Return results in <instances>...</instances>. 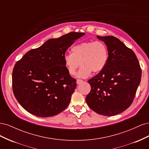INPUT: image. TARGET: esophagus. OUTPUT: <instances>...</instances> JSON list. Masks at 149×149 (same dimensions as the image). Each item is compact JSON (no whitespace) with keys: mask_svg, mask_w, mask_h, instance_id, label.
<instances>
[{"mask_svg":"<svg viewBox=\"0 0 149 149\" xmlns=\"http://www.w3.org/2000/svg\"><path fill=\"white\" fill-rule=\"evenodd\" d=\"M83 81L82 79H77V81H76V83H77V84H80V83H83Z\"/></svg>","mask_w":149,"mask_h":149,"instance_id":"esophagus-1","label":"esophagus"}]
</instances>
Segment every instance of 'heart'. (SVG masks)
<instances>
[{
  "label": "heart",
  "mask_w": 149,
  "mask_h": 149,
  "mask_svg": "<svg viewBox=\"0 0 149 149\" xmlns=\"http://www.w3.org/2000/svg\"><path fill=\"white\" fill-rule=\"evenodd\" d=\"M72 53L64 56V63L68 73L74 75L79 66L77 73L79 78H86L91 72L98 73L106 67L109 52L106 44L101 41H89L80 43L71 48Z\"/></svg>",
  "instance_id": "obj_1"
}]
</instances>
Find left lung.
Returning a JSON list of instances; mask_svg holds the SVG:
<instances>
[{"mask_svg":"<svg viewBox=\"0 0 149 149\" xmlns=\"http://www.w3.org/2000/svg\"><path fill=\"white\" fill-rule=\"evenodd\" d=\"M97 38L106 45L109 58L104 69L88 81L91 89L86 101L96 113L112 116L131 105L142 70L136 54L118 38L113 36Z\"/></svg>","mask_w":149,"mask_h":149,"instance_id":"8db88e82","label":"left lung"}]
</instances>
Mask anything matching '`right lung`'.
Wrapping results in <instances>:
<instances>
[{
    "label": "right lung",
    "instance_id": "1",
    "mask_svg": "<svg viewBox=\"0 0 149 149\" xmlns=\"http://www.w3.org/2000/svg\"><path fill=\"white\" fill-rule=\"evenodd\" d=\"M84 33L70 32L29 51L12 72L13 93L24 109L42 118L60 113L69 105L76 80L68 73L66 51Z\"/></svg>",
    "mask_w": 149,
    "mask_h": 149
}]
</instances>
